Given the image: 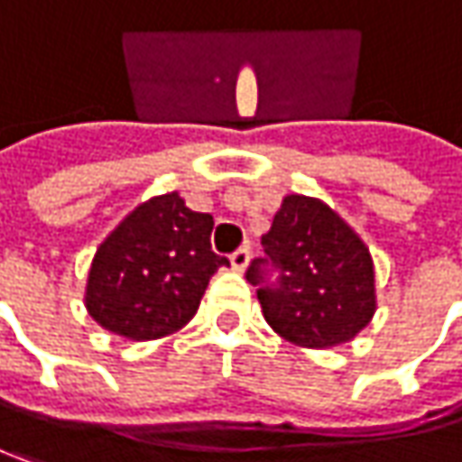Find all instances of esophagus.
I'll return each instance as SVG.
<instances>
[{
	"instance_id": "esophagus-1",
	"label": "esophagus",
	"mask_w": 462,
	"mask_h": 462,
	"mask_svg": "<svg viewBox=\"0 0 462 462\" xmlns=\"http://www.w3.org/2000/svg\"><path fill=\"white\" fill-rule=\"evenodd\" d=\"M248 261H251V245H240L230 256V263L235 272H243L248 266Z\"/></svg>"
}]
</instances>
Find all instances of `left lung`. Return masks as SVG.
<instances>
[{
    "instance_id": "left-lung-1",
    "label": "left lung",
    "mask_w": 462,
    "mask_h": 462,
    "mask_svg": "<svg viewBox=\"0 0 462 462\" xmlns=\"http://www.w3.org/2000/svg\"><path fill=\"white\" fill-rule=\"evenodd\" d=\"M261 245L263 256L251 261L245 280L256 285L263 319L280 337L300 347H332L371 321V254L324 201L287 196Z\"/></svg>"
}]
</instances>
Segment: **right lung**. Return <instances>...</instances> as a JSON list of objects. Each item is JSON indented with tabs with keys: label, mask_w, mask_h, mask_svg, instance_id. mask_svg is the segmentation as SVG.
Wrapping results in <instances>:
<instances>
[{
	"label": "right lung",
	"mask_w": 462,
	"mask_h": 462,
	"mask_svg": "<svg viewBox=\"0 0 462 462\" xmlns=\"http://www.w3.org/2000/svg\"><path fill=\"white\" fill-rule=\"evenodd\" d=\"M211 214L190 211L177 193L130 211L98 245L86 309L96 324L127 339H159L182 329L219 266Z\"/></svg>",
	"instance_id": "obj_1"
}]
</instances>
